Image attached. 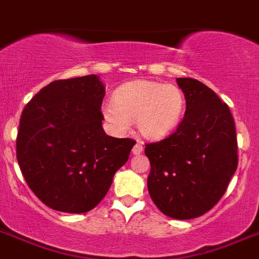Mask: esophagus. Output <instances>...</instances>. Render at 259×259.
I'll return each instance as SVG.
<instances>
[{
    "label": "esophagus",
    "instance_id": "34e87169",
    "mask_svg": "<svg viewBox=\"0 0 259 259\" xmlns=\"http://www.w3.org/2000/svg\"><path fill=\"white\" fill-rule=\"evenodd\" d=\"M143 149H144V148H143V145H141L140 143H136V144H135V147L132 148V153L138 156V154H140L141 152H143Z\"/></svg>",
    "mask_w": 259,
    "mask_h": 259
}]
</instances>
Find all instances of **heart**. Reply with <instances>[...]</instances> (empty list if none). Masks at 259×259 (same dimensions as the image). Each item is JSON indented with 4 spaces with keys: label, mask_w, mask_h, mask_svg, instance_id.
<instances>
[{
    "label": "heart",
    "mask_w": 259,
    "mask_h": 259,
    "mask_svg": "<svg viewBox=\"0 0 259 259\" xmlns=\"http://www.w3.org/2000/svg\"><path fill=\"white\" fill-rule=\"evenodd\" d=\"M185 103L183 92L174 83L136 79L115 90L114 101L103 103L102 114L118 131H127L135 120L143 138L157 141L176 131Z\"/></svg>",
    "instance_id": "heart-1"
}]
</instances>
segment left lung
<instances>
[{
	"label": "left lung",
	"mask_w": 259,
	"mask_h": 259,
	"mask_svg": "<svg viewBox=\"0 0 259 259\" xmlns=\"http://www.w3.org/2000/svg\"><path fill=\"white\" fill-rule=\"evenodd\" d=\"M186 112L177 131L148 144V191L162 213L178 220L204 215L224 195L237 169L231 110L198 79L177 78Z\"/></svg>",
	"instance_id": "left-lung-1"
}]
</instances>
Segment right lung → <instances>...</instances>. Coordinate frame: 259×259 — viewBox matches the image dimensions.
<instances>
[{
	"instance_id": "right-lung-1",
	"label": "right lung",
	"mask_w": 259,
	"mask_h": 259,
	"mask_svg": "<svg viewBox=\"0 0 259 259\" xmlns=\"http://www.w3.org/2000/svg\"><path fill=\"white\" fill-rule=\"evenodd\" d=\"M99 76L59 79L26 105L17 158L24 180L50 208L85 213L98 204L136 141L106 135Z\"/></svg>"
}]
</instances>
